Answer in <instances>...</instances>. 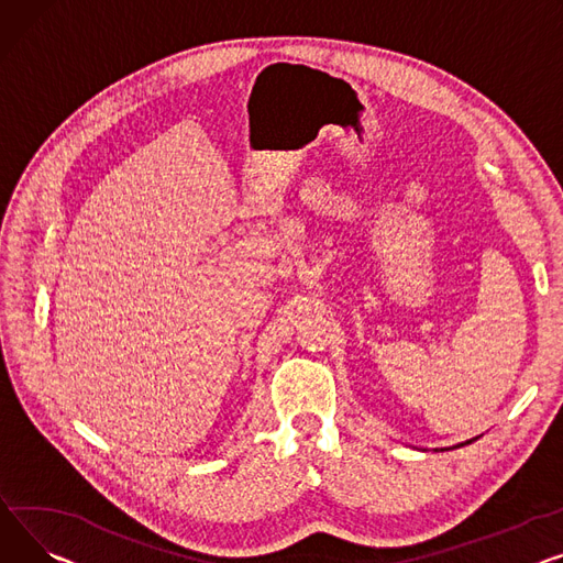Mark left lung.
Wrapping results in <instances>:
<instances>
[{
  "mask_svg": "<svg viewBox=\"0 0 563 563\" xmlns=\"http://www.w3.org/2000/svg\"><path fill=\"white\" fill-rule=\"evenodd\" d=\"M479 437H473V439H468V441H464V443H473V441H477ZM464 443H460V445H464ZM460 445H453V448H460Z\"/></svg>",
  "mask_w": 563,
  "mask_h": 563,
  "instance_id": "obj_1",
  "label": "left lung"
}]
</instances>
